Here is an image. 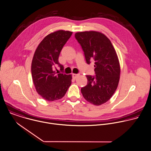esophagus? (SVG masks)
<instances>
[{"mask_svg": "<svg viewBox=\"0 0 151 151\" xmlns=\"http://www.w3.org/2000/svg\"><path fill=\"white\" fill-rule=\"evenodd\" d=\"M79 76V74H75V73H73V74L72 75V77H73V79H76V78H77Z\"/></svg>", "mask_w": 151, "mask_h": 151, "instance_id": "esophagus-1", "label": "esophagus"}]
</instances>
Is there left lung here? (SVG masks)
<instances>
[{
	"label": "left lung",
	"instance_id": "1",
	"mask_svg": "<svg viewBox=\"0 0 151 151\" xmlns=\"http://www.w3.org/2000/svg\"><path fill=\"white\" fill-rule=\"evenodd\" d=\"M75 38L84 52L86 61H93L95 76L86 75L87 85L81 88L83 98L99 106L108 102L118 86L121 68L118 57L111 40L96 31L77 32Z\"/></svg>",
	"mask_w": 151,
	"mask_h": 151
}]
</instances>
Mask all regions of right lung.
Wrapping results in <instances>:
<instances>
[{
  "label": "right lung",
  "instance_id": "obj_1",
  "mask_svg": "<svg viewBox=\"0 0 151 151\" xmlns=\"http://www.w3.org/2000/svg\"><path fill=\"white\" fill-rule=\"evenodd\" d=\"M72 32L59 30L47 35L37 47L32 62L31 72L36 92L47 101L62 98L72 83V75L56 74L53 70L63 65L58 59L63 46L70 37Z\"/></svg>",
  "mask_w": 151,
  "mask_h": 151
}]
</instances>
